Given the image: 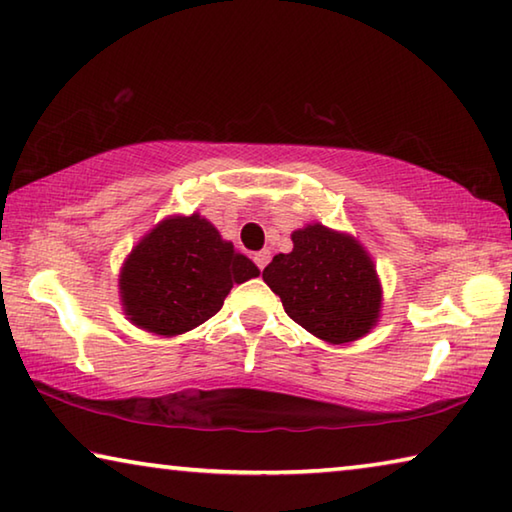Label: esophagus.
Segmentation results:
<instances>
[{
	"label": "esophagus",
	"instance_id": "1",
	"mask_svg": "<svg viewBox=\"0 0 512 512\" xmlns=\"http://www.w3.org/2000/svg\"><path fill=\"white\" fill-rule=\"evenodd\" d=\"M255 264H257V269L259 271H264L266 269V264H269V259H271V253L269 250H259V253H255Z\"/></svg>",
	"mask_w": 512,
	"mask_h": 512
}]
</instances>
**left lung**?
<instances>
[{
	"label": "left lung",
	"mask_w": 512,
	"mask_h": 512,
	"mask_svg": "<svg viewBox=\"0 0 512 512\" xmlns=\"http://www.w3.org/2000/svg\"><path fill=\"white\" fill-rule=\"evenodd\" d=\"M294 250L273 257L262 278L298 326L348 344L376 326L383 289L358 239L312 223L291 234Z\"/></svg>",
	"instance_id": "obj_1"
}]
</instances>
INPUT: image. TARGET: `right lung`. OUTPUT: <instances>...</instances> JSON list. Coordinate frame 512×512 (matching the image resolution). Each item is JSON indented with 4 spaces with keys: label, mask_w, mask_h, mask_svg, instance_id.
Instances as JSON below:
<instances>
[{
    "label": "right lung",
    "mask_w": 512,
    "mask_h": 512,
    "mask_svg": "<svg viewBox=\"0 0 512 512\" xmlns=\"http://www.w3.org/2000/svg\"><path fill=\"white\" fill-rule=\"evenodd\" d=\"M259 269L200 214L170 216L145 234L120 271L127 319L154 335H182L221 310L232 285Z\"/></svg>",
    "instance_id": "right-lung-1"
}]
</instances>
